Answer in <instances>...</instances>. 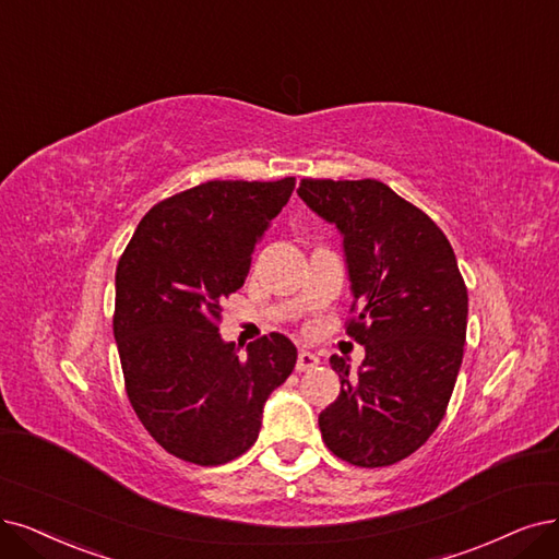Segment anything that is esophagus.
Wrapping results in <instances>:
<instances>
[{
  "instance_id": "esophagus-1",
  "label": "esophagus",
  "mask_w": 559,
  "mask_h": 559,
  "mask_svg": "<svg viewBox=\"0 0 559 559\" xmlns=\"http://www.w3.org/2000/svg\"><path fill=\"white\" fill-rule=\"evenodd\" d=\"M320 364V359L313 355V353H306V349H301V353H299V357H297V370H299V373H304V370H313L316 366Z\"/></svg>"
}]
</instances>
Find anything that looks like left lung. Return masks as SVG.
I'll list each match as a JSON object with an SVG mask.
<instances>
[{"instance_id": "left-lung-1", "label": "left lung", "mask_w": 559, "mask_h": 559, "mask_svg": "<svg viewBox=\"0 0 559 559\" xmlns=\"http://www.w3.org/2000/svg\"><path fill=\"white\" fill-rule=\"evenodd\" d=\"M299 198L343 237L357 313L347 334L366 347L357 376L343 357L338 399L320 412L341 461L386 467L415 453L444 419L467 332V287L440 227L378 179H301Z\"/></svg>"}]
</instances>
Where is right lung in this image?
Instances as JSON below:
<instances>
[{
	"mask_svg": "<svg viewBox=\"0 0 559 559\" xmlns=\"http://www.w3.org/2000/svg\"><path fill=\"white\" fill-rule=\"evenodd\" d=\"M295 191L278 181H206L154 204L121 253L112 332L127 394L173 456L223 465L253 447L262 407L297 364L283 334H218L221 301L243 285L255 243Z\"/></svg>",
	"mask_w": 559,
	"mask_h": 559,
	"instance_id": "add662e5",
	"label": "right lung"
}]
</instances>
